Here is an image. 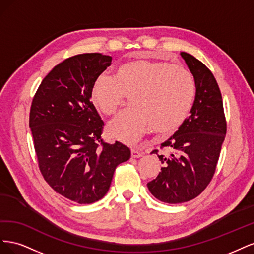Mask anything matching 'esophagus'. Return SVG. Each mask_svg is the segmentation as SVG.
Returning <instances> with one entry per match:
<instances>
[{"instance_id":"1","label":"esophagus","mask_w":254,"mask_h":254,"mask_svg":"<svg viewBox=\"0 0 254 254\" xmlns=\"http://www.w3.org/2000/svg\"><path fill=\"white\" fill-rule=\"evenodd\" d=\"M143 156V153L140 151V150H137V149H135V148H132L131 149V157L132 158H140V157H142Z\"/></svg>"}]
</instances>
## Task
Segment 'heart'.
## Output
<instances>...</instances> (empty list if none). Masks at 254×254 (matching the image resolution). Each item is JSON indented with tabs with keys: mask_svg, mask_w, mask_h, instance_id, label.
Listing matches in <instances>:
<instances>
[{
	"mask_svg": "<svg viewBox=\"0 0 254 254\" xmlns=\"http://www.w3.org/2000/svg\"><path fill=\"white\" fill-rule=\"evenodd\" d=\"M196 93L191 73L165 61L135 59L119 65L112 78L95 79L91 101L106 115L117 113L130 97L132 109L109 123L107 133L114 140L132 144L153 128L157 133L176 131L188 118Z\"/></svg>",
	"mask_w": 254,
	"mask_h": 254,
	"instance_id": "1",
	"label": "heart"
}]
</instances>
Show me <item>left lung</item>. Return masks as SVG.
<instances>
[{
  "instance_id": "obj_1",
  "label": "left lung",
  "mask_w": 254,
  "mask_h": 254,
  "mask_svg": "<svg viewBox=\"0 0 254 254\" xmlns=\"http://www.w3.org/2000/svg\"><path fill=\"white\" fill-rule=\"evenodd\" d=\"M194 76L196 95L190 115L161 147L173 150L158 155L161 172L147 183L160 201L182 203L200 195L213 178L227 132L219 87L212 72L201 61L180 53ZM158 150H153L151 153Z\"/></svg>"
}]
</instances>
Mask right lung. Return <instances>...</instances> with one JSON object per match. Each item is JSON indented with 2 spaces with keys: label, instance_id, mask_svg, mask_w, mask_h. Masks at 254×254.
I'll list each match as a JSON object with an SVG mask.
<instances>
[{
  "label": "right lung",
  "instance_id": "obj_1",
  "mask_svg": "<svg viewBox=\"0 0 254 254\" xmlns=\"http://www.w3.org/2000/svg\"><path fill=\"white\" fill-rule=\"evenodd\" d=\"M99 53L65 59L45 76L29 113L40 172L56 193L80 204L108 191L117 166L130 158L120 142H103L104 122L91 103L95 79L111 64Z\"/></svg>",
  "mask_w": 254,
  "mask_h": 254
}]
</instances>
